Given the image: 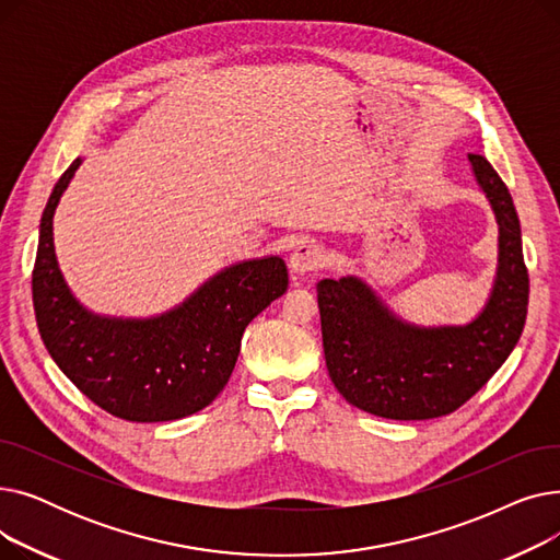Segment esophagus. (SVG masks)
I'll return each mask as SVG.
<instances>
[{
    "instance_id": "1",
    "label": "esophagus",
    "mask_w": 560,
    "mask_h": 560,
    "mask_svg": "<svg viewBox=\"0 0 560 560\" xmlns=\"http://www.w3.org/2000/svg\"><path fill=\"white\" fill-rule=\"evenodd\" d=\"M327 265V252L315 241H300L298 247L290 254V270L298 275L315 272Z\"/></svg>"
}]
</instances>
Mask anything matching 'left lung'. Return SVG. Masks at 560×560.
<instances>
[{
    "label": "left lung",
    "mask_w": 560,
    "mask_h": 560,
    "mask_svg": "<svg viewBox=\"0 0 560 560\" xmlns=\"http://www.w3.org/2000/svg\"><path fill=\"white\" fill-rule=\"evenodd\" d=\"M467 159L499 224L497 279L475 322L438 329L404 325L357 277L317 283L329 376L365 413L386 420L450 416L488 384L522 336L528 272L513 197L481 154Z\"/></svg>",
    "instance_id": "obj_1"
}]
</instances>
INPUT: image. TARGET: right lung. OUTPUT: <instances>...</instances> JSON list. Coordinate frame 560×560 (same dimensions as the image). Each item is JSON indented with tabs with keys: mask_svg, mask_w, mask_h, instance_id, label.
<instances>
[{
	"mask_svg": "<svg viewBox=\"0 0 560 560\" xmlns=\"http://www.w3.org/2000/svg\"><path fill=\"white\" fill-rule=\"evenodd\" d=\"M79 163L58 179L40 220L32 277L40 338L54 363L106 413L129 422L192 416L226 386L245 327L285 292V262L268 256L233 265L161 317L88 313L58 270L51 238L56 203Z\"/></svg>",
	"mask_w": 560,
	"mask_h": 560,
	"instance_id": "obj_1",
	"label": "right lung"
}]
</instances>
